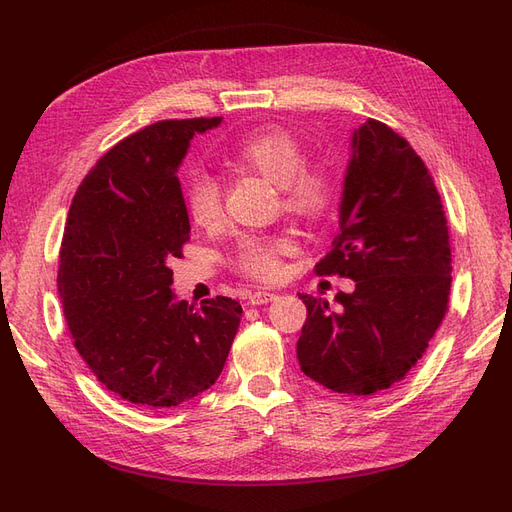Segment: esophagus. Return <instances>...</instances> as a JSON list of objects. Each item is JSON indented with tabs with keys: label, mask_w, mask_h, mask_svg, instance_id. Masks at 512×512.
Segmentation results:
<instances>
[{
	"label": "esophagus",
	"mask_w": 512,
	"mask_h": 512,
	"mask_svg": "<svg viewBox=\"0 0 512 512\" xmlns=\"http://www.w3.org/2000/svg\"><path fill=\"white\" fill-rule=\"evenodd\" d=\"M275 299V294L273 292H267V290H258V292H254V294H250V305H265V303H269V301H273Z\"/></svg>",
	"instance_id": "1"
}]
</instances>
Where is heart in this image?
Returning <instances> with one entry per match:
<instances>
[{
    "label": "heart",
    "mask_w": 512,
    "mask_h": 512,
    "mask_svg": "<svg viewBox=\"0 0 512 512\" xmlns=\"http://www.w3.org/2000/svg\"><path fill=\"white\" fill-rule=\"evenodd\" d=\"M222 158L243 170L265 177L280 190L282 209L301 222H320L337 203V177L324 162H305V147L292 130L269 123L237 138ZM185 213L194 226L213 230L224 220L220 181L196 175L183 194ZM297 254V243L286 235L241 237L232 267L256 282H275L282 275L284 258Z\"/></svg>",
    "instance_id": "b5f03b06"
}]
</instances>
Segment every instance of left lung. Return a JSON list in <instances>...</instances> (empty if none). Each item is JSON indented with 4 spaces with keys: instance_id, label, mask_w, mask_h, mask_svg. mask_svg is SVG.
Listing matches in <instances>:
<instances>
[{
    "instance_id": "8db88e82",
    "label": "left lung",
    "mask_w": 512,
    "mask_h": 512,
    "mask_svg": "<svg viewBox=\"0 0 512 512\" xmlns=\"http://www.w3.org/2000/svg\"><path fill=\"white\" fill-rule=\"evenodd\" d=\"M352 149L339 232L314 271L348 277L356 288L337 294V309L299 294L307 318L297 359L324 389L367 397L423 359L448 312L453 267L438 188L406 138L369 119Z\"/></svg>"
}]
</instances>
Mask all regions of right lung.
<instances>
[{
    "label": "right lung",
    "mask_w": 512,
    "mask_h": 512,
    "mask_svg": "<svg viewBox=\"0 0 512 512\" xmlns=\"http://www.w3.org/2000/svg\"><path fill=\"white\" fill-rule=\"evenodd\" d=\"M222 117L164 119L119 141L76 190L57 288L81 359L108 391L147 410L183 404L222 374L243 309L228 297L177 301L190 241L177 170L196 132Z\"/></svg>",
    "instance_id": "obj_1"
}]
</instances>
